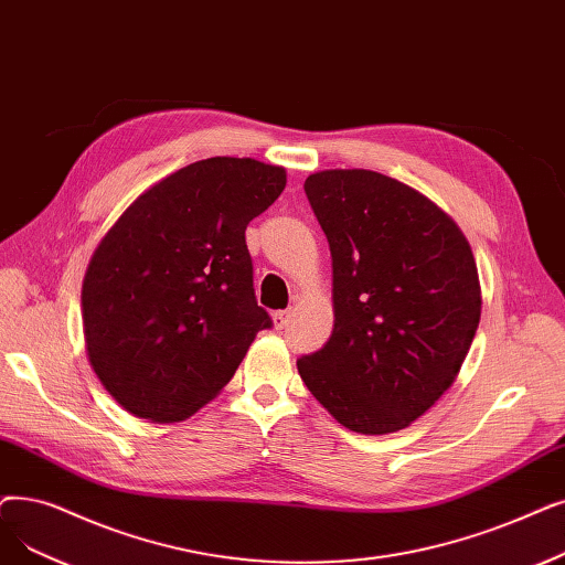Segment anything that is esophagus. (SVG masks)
<instances>
[{"label":"esophagus","instance_id":"1","mask_svg":"<svg viewBox=\"0 0 565 565\" xmlns=\"http://www.w3.org/2000/svg\"><path fill=\"white\" fill-rule=\"evenodd\" d=\"M290 309H284V311H275L273 313V321H275V328L277 330H284L288 323H290Z\"/></svg>","mask_w":565,"mask_h":565}]
</instances>
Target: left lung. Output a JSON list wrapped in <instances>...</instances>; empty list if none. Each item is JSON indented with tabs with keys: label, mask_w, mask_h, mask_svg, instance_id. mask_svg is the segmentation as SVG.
Returning a JSON list of instances; mask_svg holds the SVG:
<instances>
[{
	"label": "left lung",
	"mask_w": 565,
	"mask_h": 565,
	"mask_svg": "<svg viewBox=\"0 0 565 565\" xmlns=\"http://www.w3.org/2000/svg\"><path fill=\"white\" fill-rule=\"evenodd\" d=\"M305 193L332 254L334 328L298 372L339 425L399 431L471 349L482 307L473 252L427 195L374 170H321Z\"/></svg>",
	"instance_id": "8db88e82"
}]
</instances>
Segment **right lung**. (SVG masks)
Segmentation results:
<instances>
[{"mask_svg": "<svg viewBox=\"0 0 565 565\" xmlns=\"http://www.w3.org/2000/svg\"><path fill=\"white\" fill-rule=\"evenodd\" d=\"M284 186L281 166L195 161L140 193L99 242L81 298L87 355L136 418L186 420L273 326L244 231Z\"/></svg>", "mask_w": 565, "mask_h": 565, "instance_id": "1", "label": "right lung"}]
</instances>
